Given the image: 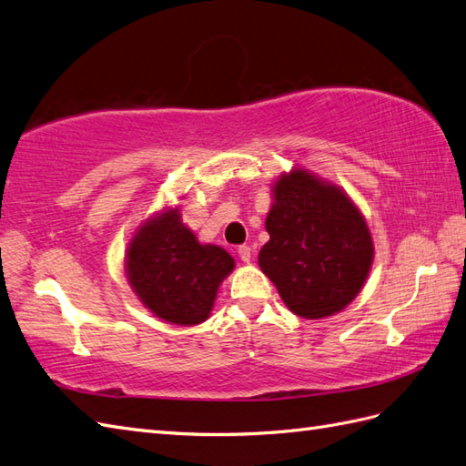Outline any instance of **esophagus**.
Here are the masks:
<instances>
[{
    "mask_svg": "<svg viewBox=\"0 0 466 466\" xmlns=\"http://www.w3.org/2000/svg\"><path fill=\"white\" fill-rule=\"evenodd\" d=\"M238 256H240V259H242V262H250V259H252V248L250 246H240V248H238Z\"/></svg>",
    "mask_w": 466,
    "mask_h": 466,
    "instance_id": "obj_1",
    "label": "esophagus"
}]
</instances>
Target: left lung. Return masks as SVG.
Returning <instances> with one entry per match:
<instances>
[{"instance_id": "left-lung-1", "label": "left lung", "mask_w": 466, "mask_h": 466, "mask_svg": "<svg viewBox=\"0 0 466 466\" xmlns=\"http://www.w3.org/2000/svg\"><path fill=\"white\" fill-rule=\"evenodd\" d=\"M272 192L269 240L258 264L296 316H333L360 294L373 264L363 214L339 187L306 168L279 177Z\"/></svg>"}]
</instances>
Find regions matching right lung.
Instances as JSON below:
<instances>
[{
  "mask_svg": "<svg viewBox=\"0 0 466 466\" xmlns=\"http://www.w3.org/2000/svg\"><path fill=\"white\" fill-rule=\"evenodd\" d=\"M127 278L143 306L175 326L208 319L234 258L220 246L200 244L180 220L178 207L148 218L127 248Z\"/></svg>",
  "mask_w": 466,
  "mask_h": 466,
  "instance_id": "obj_1",
  "label": "right lung"
}]
</instances>
